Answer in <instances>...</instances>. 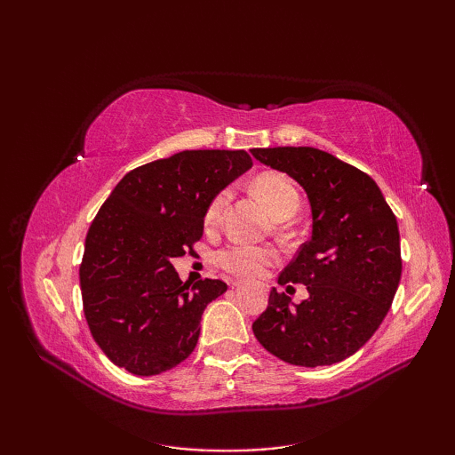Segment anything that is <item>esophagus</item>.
<instances>
[{
	"label": "esophagus",
	"mask_w": 455,
	"mask_h": 455,
	"mask_svg": "<svg viewBox=\"0 0 455 455\" xmlns=\"http://www.w3.org/2000/svg\"><path fill=\"white\" fill-rule=\"evenodd\" d=\"M230 285H233V287H243L244 282H243V279H230Z\"/></svg>",
	"instance_id": "obj_1"
}]
</instances>
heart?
Wrapping results in <instances>:
<instances>
[{
	"label": "heart",
	"mask_w": 455,
	"mask_h": 455,
	"mask_svg": "<svg viewBox=\"0 0 455 455\" xmlns=\"http://www.w3.org/2000/svg\"><path fill=\"white\" fill-rule=\"evenodd\" d=\"M252 193L264 203L266 209L279 220L289 219L299 207V193L293 181L279 172H264L252 181ZM227 191L219 193L209 203L205 212V222L209 227L217 225L227 205ZM272 250L250 246V244H230L220 250L217 262L236 275H258L266 266L274 262Z\"/></svg>",
	"instance_id": "1"
}]
</instances>
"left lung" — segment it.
<instances>
[{"mask_svg": "<svg viewBox=\"0 0 455 455\" xmlns=\"http://www.w3.org/2000/svg\"><path fill=\"white\" fill-rule=\"evenodd\" d=\"M252 154L305 189L313 217L311 238L277 279L279 285H307L308 297L295 305L274 287L252 324L254 336L291 365L342 362L375 334L397 293L403 267L397 219L377 183L332 154L311 147L252 148Z\"/></svg>", "mask_w": 455, "mask_h": 455, "instance_id": "obj_1", "label": "left lung"}]
</instances>
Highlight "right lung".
Wrapping results in <instances>:
<instances>
[{"mask_svg": "<svg viewBox=\"0 0 455 455\" xmlns=\"http://www.w3.org/2000/svg\"><path fill=\"white\" fill-rule=\"evenodd\" d=\"M252 168L244 150H183L124 176L85 236L80 285L85 321L109 360L158 375L197 346L220 279L183 283L173 258L203 236L212 197Z\"/></svg>", "mask_w": 455, "mask_h": 455, "instance_id": "1", "label": "right lung"}]
</instances>
